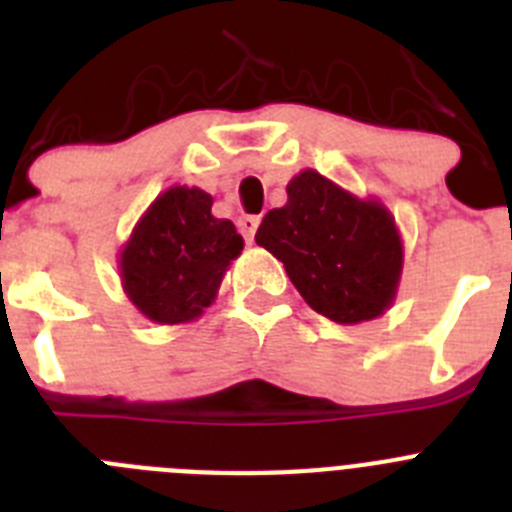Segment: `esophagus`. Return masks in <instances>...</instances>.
<instances>
[{
    "label": "esophagus",
    "mask_w": 512,
    "mask_h": 512,
    "mask_svg": "<svg viewBox=\"0 0 512 512\" xmlns=\"http://www.w3.org/2000/svg\"><path fill=\"white\" fill-rule=\"evenodd\" d=\"M259 223H261L259 215H243L241 220H238V230H241V233H243L246 243H253V233H256Z\"/></svg>",
    "instance_id": "obj_1"
}]
</instances>
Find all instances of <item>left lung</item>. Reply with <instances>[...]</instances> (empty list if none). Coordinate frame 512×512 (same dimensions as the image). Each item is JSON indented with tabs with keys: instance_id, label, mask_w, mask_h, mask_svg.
<instances>
[{
	"instance_id": "obj_1",
	"label": "left lung",
	"mask_w": 512,
	"mask_h": 512,
	"mask_svg": "<svg viewBox=\"0 0 512 512\" xmlns=\"http://www.w3.org/2000/svg\"><path fill=\"white\" fill-rule=\"evenodd\" d=\"M256 243L287 269L302 300L333 323L356 325L392 307L402 248L395 217L305 169L287 184V205L264 215Z\"/></svg>"
}]
</instances>
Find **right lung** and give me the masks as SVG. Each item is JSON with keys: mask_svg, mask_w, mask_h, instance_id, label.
I'll return each instance as SVG.
<instances>
[{"mask_svg": "<svg viewBox=\"0 0 512 512\" xmlns=\"http://www.w3.org/2000/svg\"><path fill=\"white\" fill-rule=\"evenodd\" d=\"M241 251L235 225L212 215L210 194L174 184L148 205L120 248L122 289L151 323H192L215 302Z\"/></svg>", "mask_w": 512, "mask_h": 512, "instance_id": "obj_1", "label": "right lung"}]
</instances>
